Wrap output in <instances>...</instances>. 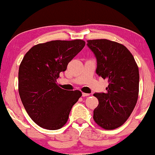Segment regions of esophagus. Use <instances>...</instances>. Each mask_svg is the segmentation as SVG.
Instances as JSON below:
<instances>
[{"label":"esophagus","mask_w":155,"mask_h":155,"mask_svg":"<svg viewBox=\"0 0 155 155\" xmlns=\"http://www.w3.org/2000/svg\"><path fill=\"white\" fill-rule=\"evenodd\" d=\"M89 95H90V94H89V93H84V92L82 93L83 97H87V96H89Z\"/></svg>","instance_id":"obj_1"}]
</instances>
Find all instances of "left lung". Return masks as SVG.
<instances>
[{"instance_id":"1","label":"left lung","mask_w":155,"mask_h":155,"mask_svg":"<svg viewBox=\"0 0 155 155\" xmlns=\"http://www.w3.org/2000/svg\"><path fill=\"white\" fill-rule=\"evenodd\" d=\"M87 46L97 59L96 73L109 85L106 93H94L99 104L93 119L106 130L117 129L127 120L137 104L139 69L129 49L106 39L89 40Z\"/></svg>"}]
</instances>
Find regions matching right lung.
Instances as JSON below:
<instances>
[{
    "label": "right lung",
    "mask_w": 155,
    "mask_h": 155,
    "mask_svg": "<svg viewBox=\"0 0 155 155\" xmlns=\"http://www.w3.org/2000/svg\"><path fill=\"white\" fill-rule=\"evenodd\" d=\"M83 40L51 41L32 46L18 71V91L31 119L41 127L57 130L66 124L69 113L82 95L57 84L60 72L84 47Z\"/></svg>",
    "instance_id": "right-lung-1"
}]
</instances>
